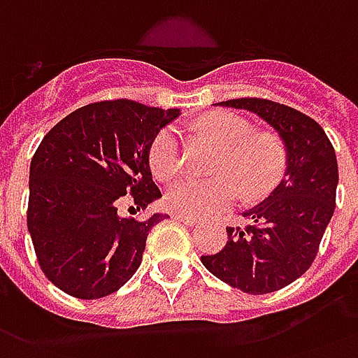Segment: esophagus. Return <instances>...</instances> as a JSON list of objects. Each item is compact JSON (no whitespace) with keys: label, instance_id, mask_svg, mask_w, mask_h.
Here are the masks:
<instances>
[{"label":"esophagus","instance_id":"1","mask_svg":"<svg viewBox=\"0 0 358 358\" xmlns=\"http://www.w3.org/2000/svg\"><path fill=\"white\" fill-rule=\"evenodd\" d=\"M171 217L176 219V221H182V223H187V225H194V219L189 217V215H182V213H173Z\"/></svg>","mask_w":358,"mask_h":358}]
</instances>
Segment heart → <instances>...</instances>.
Segmentation results:
<instances>
[{
	"instance_id": "obj_1",
	"label": "heart",
	"mask_w": 358,
	"mask_h": 358,
	"mask_svg": "<svg viewBox=\"0 0 358 358\" xmlns=\"http://www.w3.org/2000/svg\"><path fill=\"white\" fill-rule=\"evenodd\" d=\"M200 129L217 143L221 150L213 181L179 177L166 189V206L176 213L202 217L231 206L238 196L237 182L250 198L267 194L284 171V147L271 133H255L246 118L233 112H213L200 122ZM148 164L158 179H168L181 164L179 131L164 127L148 148Z\"/></svg>"
}]
</instances>
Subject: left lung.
<instances>
[{"instance_id": "1", "label": "left lung", "mask_w": 358, "mask_h": 358, "mask_svg": "<svg viewBox=\"0 0 358 358\" xmlns=\"http://www.w3.org/2000/svg\"><path fill=\"white\" fill-rule=\"evenodd\" d=\"M219 104L265 120L282 139L286 171L263 202L242 213L248 225L227 227L225 248L200 259L233 288L271 294L299 278L317 257L336 208V152L324 129L292 106L255 96Z\"/></svg>"}]
</instances>
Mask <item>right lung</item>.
I'll list each match as a JSON object with an SVG mask.
<instances>
[{
  "label": "right lung",
  "instance_id": "add662e5",
  "mask_svg": "<svg viewBox=\"0 0 358 358\" xmlns=\"http://www.w3.org/2000/svg\"><path fill=\"white\" fill-rule=\"evenodd\" d=\"M177 116V108L101 101L69 114L43 137L30 164L28 231L57 288L99 299L139 268L148 231L168 215L137 221L122 217L120 206L145 210L162 196L148 148Z\"/></svg>",
  "mask_w": 358,
  "mask_h": 358
}]
</instances>
